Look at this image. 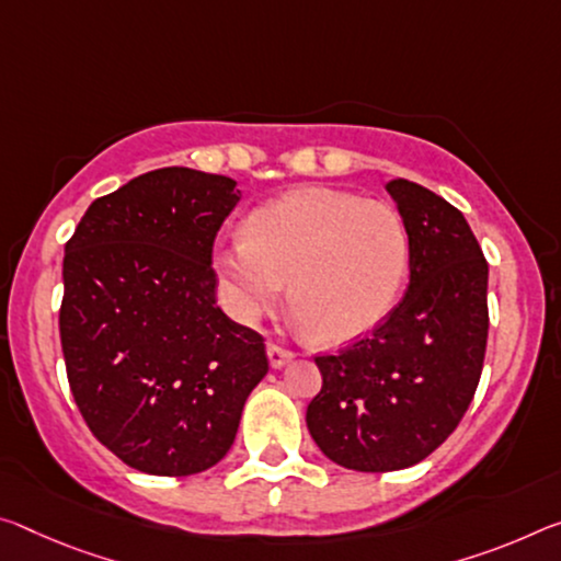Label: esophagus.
Here are the masks:
<instances>
[{
  "label": "esophagus",
  "mask_w": 561,
  "mask_h": 561,
  "mask_svg": "<svg viewBox=\"0 0 561 561\" xmlns=\"http://www.w3.org/2000/svg\"><path fill=\"white\" fill-rule=\"evenodd\" d=\"M266 357H270L272 369H282L284 364H289L291 359H295V354H291L289 350H284V346H279V344H270L266 346Z\"/></svg>",
  "instance_id": "esophagus-1"
}]
</instances>
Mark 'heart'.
Listing matches in <instances>:
<instances>
[{"label":"heart","instance_id":"1","mask_svg":"<svg viewBox=\"0 0 561 561\" xmlns=\"http://www.w3.org/2000/svg\"><path fill=\"white\" fill-rule=\"evenodd\" d=\"M217 272L229 312L256 322L289 282L301 327L322 344H346L392 312L409 270V234L387 202L301 186L262 204L221 247Z\"/></svg>","mask_w":561,"mask_h":561}]
</instances>
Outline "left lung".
<instances>
[{
	"label": "left lung",
	"instance_id": "8db88e82",
	"mask_svg": "<svg viewBox=\"0 0 561 561\" xmlns=\"http://www.w3.org/2000/svg\"><path fill=\"white\" fill-rule=\"evenodd\" d=\"M409 234V287L371 336L317 357L307 426L334 465L394 472L430 457L472 404L486 350L489 266L465 215L392 180Z\"/></svg>",
	"mask_w": 561,
	"mask_h": 561
}]
</instances>
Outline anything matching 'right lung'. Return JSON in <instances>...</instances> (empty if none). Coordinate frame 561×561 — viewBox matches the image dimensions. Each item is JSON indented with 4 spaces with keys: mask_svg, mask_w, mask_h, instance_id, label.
<instances>
[{
    "mask_svg": "<svg viewBox=\"0 0 561 561\" xmlns=\"http://www.w3.org/2000/svg\"><path fill=\"white\" fill-rule=\"evenodd\" d=\"M242 192L164 167L89 204L65 247L61 352L75 402L124 465L199 474L234 444L264 340L217 307L211 244Z\"/></svg>",
    "mask_w": 561,
    "mask_h": 561,
    "instance_id": "add662e5",
    "label": "right lung"
}]
</instances>
